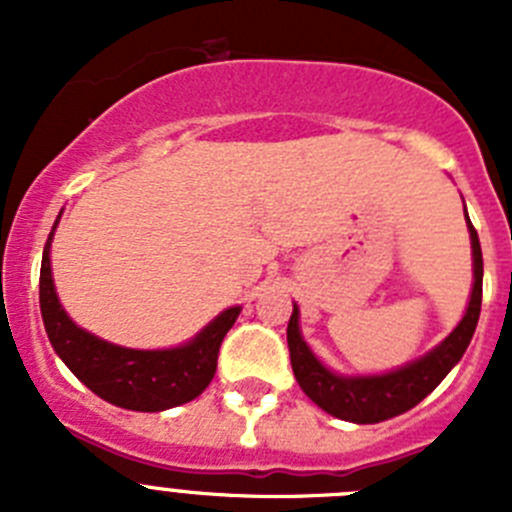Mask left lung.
<instances>
[{
  "instance_id": "8db88e82",
  "label": "left lung",
  "mask_w": 512,
  "mask_h": 512,
  "mask_svg": "<svg viewBox=\"0 0 512 512\" xmlns=\"http://www.w3.org/2000/svg\"><path fill=\"white\" fill-rule=\"evenodd\" d=\"M469 235H472L474 251V289L467 315L461 318L454 333L441 346L405 369L382 374V377H338V374L328 372L302 341L297 307L292 310L287 325L289 361H292L297 384L318 408L348 420V423H379V420L395 418V415L415 408L425 395L436 390L441 379L454 369L456 361L467 351L474 328H477L479 307H482V248H479L477 230L472 223H469Z\"/></svg>"
}]
</instances>
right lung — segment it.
<instances>
[{"label":"right lung","mask_w":512,"mask_h":512,"mask_svg":"<svg viewBox=\"0 0 512 512\" xmlns=\"http://www.w3.org/2000/svg\"><path fill=\"white\" fill-rule=\"evenodd\" d=\"M58 223V220H56ZM53 235V233H51ZM51 238L43 248L40 264V312L45 333L51 338L63 364L87 384L94 395L117 408L158 413L194 400L205 392L217 369V354L225 333L238 318V307H230L212 320L200 336L182 348L169 351H133L99 341L87 330L76 328L63 312L51 277Z\"/></svg>","instance_id":"obj_1"}]
</instances>
